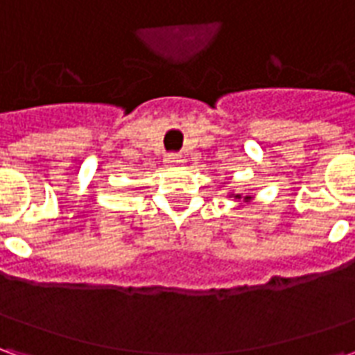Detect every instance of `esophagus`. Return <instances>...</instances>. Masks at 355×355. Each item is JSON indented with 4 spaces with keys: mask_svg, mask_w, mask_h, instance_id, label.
Instances as JSON below:
<instances>
[{
    "mask_svg": "<svg viewBox=\"0 0 355 355\" xmlns=\"http://www.w3.org/2000/svg\"><path fill=\"white\" fill-rule=\"evenodd\" d=\"M167 163H169V165H180V163H182V157L178 154H171L169 157H167Z\"/></svg>",
    "mask_w": 355,
    "mask_h": 355,
    "instance_id": "1",
    "label": "esophagus"
}]
</instances>
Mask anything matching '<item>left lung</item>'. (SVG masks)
<instances>
[{"label":"left lung","mask_w":355,"mask_h":355,"mask_svg":"<svg viewBox=\"0 0 355 355\" xmlns=\"http://www.w3.org/2000/svg\"><path fill=\"white\" fill-rule=\"evenodd\" d=\"M228 198H234V200H243V201H247V203L253 200V196H251V193H247V196H243V193L230 192V193H228Z\"/></svg>","instance_id":"8db88e82"}]
</instances>
